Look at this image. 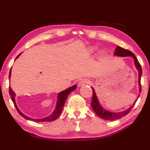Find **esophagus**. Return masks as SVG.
Listing matches in <instances>:
<instances>
[{"label": "esophagus", "instance_id": "obj_1", "mask_svg": "<svg viewBox=\"0 0 150 150\" xmlns=\"http://www.w3.org/2000/svg\"><path fill=\"white\" fill-rule=\"evenodd\" d=\"M90 83V80L88 78H84V79H82L79 81V86H85L87 85V84H89Z\"/></svg>", "mask_w": 150, "mask_h": 150}]
</instances>
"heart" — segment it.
<instances>
[{"mask_svg":"<svg viewBox=\"0 0 150 150\" xmlns=\"http://www.w3.org/2000/svg\"><path fill=\"white\" fill-rule=\"evenodd\" d=\"M94 52V48H92V47L90 48V49L88 50V53H89V54H92Z\"/></svg>","mask_w":150,"mask_h":150,"instance_id":"1","label":"heart"}]
</instances>
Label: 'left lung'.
Segmentation results:
<instances>
[{
	"label": "left lung",
	"mask_w": 150,
	"mask_h": 150,
	"mask_svg": "<svg viewBox=\"0 0 150 150\" xmlns=\"http://www.w3.org/2000/svg\"><path fill=\"white\" fill-rule=\"evenodd\" d=\"M114 55L117 56H122V57L130 56L134 59V65H135L137 69L139 71V94H140V92H141V75H142V69H141L140 63L139 62L137 58H136L135 55L132 53V52L129 51V50L124 49V48L120 47V46H117V47L115 48ZM92 92H93V96H92V100L91 103V106L92 107V109H93L94 111L96 113V114L98 115V117L102 118V119L109 120V121H113V120H118L120 119V118L125 116L126 115H127L128 113L130 112V110H131L132 107H133L137 101L135 100V102L134 103V104L125 111H122V112H118V113L111 112V111L105 110V109L101 106L100 103H99V101L98 100V98H97L96 94L95 93V91H94V88H92ZM139 95H140V94H139L138 98Z\"/></svg>",
	"instance_id": "1"
}]
</instances>
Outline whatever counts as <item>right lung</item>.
<instances>
[{"instance_id": "obj_1", "label": "right lung", "mask_w": 150, "mask_h": 150, "mask_svg": "<svg viewBox=\"0 0 150 150\" xmlns=\"http://www.w3.org/2000/svg\"><path fill=\"white\" fill-rule=\"evenodd\" d=\"M21 54H19L18 56H17V58L16 59L18 58V57L20 56ZM11 70H10V72H9V79H10V77H11ZM76 88H77V85H74L73 86H72V87L67 88V89L64 90V91L60 92L58 95V100H57L56 106V108H55V109H54V111H53V113H52L51 115H50L49 116L45 117V118H42V119H33V118H31L30 117L26 116V115H24V113H22V112H21V111H20V109H18V107L16 105V98H16V94H15V92L13 91V90L11 89V88L10 87V86H9V94H10V96H11V98L13 103L14 106L16 107L17 111H18L19 114H20L21 116H22L23 117L25 118V119H26V120H31V121H34L36 122H52V121H54V120L57 119V118L59 117V115H60L61 112H62V110L63 109V107H64V103H65V101H66L67 97H68V96H69V94H70L71 92H73V90H75Z\"/></svg>"}]
</instances>
